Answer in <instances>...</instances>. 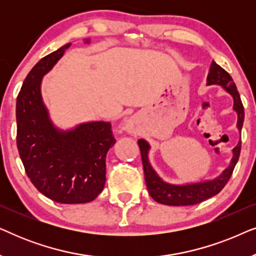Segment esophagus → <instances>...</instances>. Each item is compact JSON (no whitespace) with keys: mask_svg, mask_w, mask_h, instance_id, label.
I'll use <instances>...</instances> for the list:
<instances>
[{"mask_svg":"<svg viewBox=\"0 0 256 256\" xmlns=\"http://www.w3.org/2000/svg\"><path fill=\"white\" fill-rule=\"evenodd\" d=\"M126 130L129 132H134V127H132V122H128L127 126H126Z\"/></svg>","mask_w":256,"mask_h":256,"instance_id":"obj_1","label":"esophagus"}]
</instances>
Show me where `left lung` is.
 I'll return each instance as SVG.
<instances>
[{
	"label": "left lung",
	"mask_w": 256,
	"mask_h": 256,
	"mask_svg": "<svg viewBox=\"0 0 256 256\" xmlns=\"http://www.w3.org/2000/svg\"><path fill=\"white\" fill-rule=\"evenodd\" d=\"M208 85L222 86V88L232 96L234 100L233 110L238 114L236 127L241 132V128H242L244 124V112L242 102H241L240 99V94L238 92L236 86L233 82L232 76L222 68H220L216 62H212L208 76ZM138 143L140 150H141L146 184V188L149 191V194L152 196V198L155 202L169 206H188L199 204V202L218 194L227 184V182L230 180V176H232L234 166H236L238 160H239L241 150V141H239L238 146L233 149V157L230 160V166L224 170L222 174L219 177L214 178V180L199 182V183L176 185L164 182L156 174V171L152 169L148 158V152L150 149L149 143L143 138L138 140Z\"/></svg>",
	"instance_id": "left-lung-1"
}]
</instances>
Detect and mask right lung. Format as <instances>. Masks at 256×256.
Listing matches in <instances>:
<instances>
[{"instance_id":"right-lung-1","label":"right lung","mask_w":256,"mask_h":256,"mask_svg":"<svg viewBox=\"0 0 256 256\" xmlns=\"http://www.w3.org/2000/svg\"><path fill=\"white\" fill-rule=\"evenodd\" d=\"M70 46L45 56L26 76L16 101V141L28 177L40 194L60 204H84L104 190L106 155L115 138L110 122H86L62 130L48 116L42 80Z\"/></svg>"}]
</instances>
